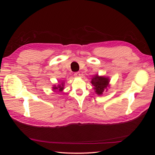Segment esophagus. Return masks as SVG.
<instances>
[{
  "instance_id": "1",
  "label": "esophagus",
  "mask_w": 155,
  "mask_h": 155,
  "mask_svg": "<svg viewBox=\"0 0 155 155\" xmlns=\"http://www.w3.org/2000/svg\"><path fill=\"white\" fill-rule=\"evenodd\" d=\"M74 77H76V78H79V76H80V73H79V72H75L74 74Z\"/></svg>"
}]
</instances>
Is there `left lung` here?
<instances>
[{
  "label": "left lung",
  "instance_id": "left-lung-1",
  "mask_svg": "<svg viewBox=\"0 0 155 155\" xmlns=\"http://www.w3.org/2000/svg\"><path fill=\"white\" fill-rule=\"evenodd\" d=\"M109 81L110 79L108 77L99 76L98 75H95L92 78L91 83L97 95H102L104 91L107 90Z\"/></svg>",
  "mask_w": 155,
  "mask_h": 155
}]
</instances>
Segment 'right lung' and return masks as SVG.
I'll return each mask as SVG.
<instances>
[{
  "mask_svg": "<svg viewBox=\"0 0 155 155\" xmlns=\"http://www.w3.org/2000/svg\"><path fill=\"white\" fill-rule=\"evenodd\" d=\"M53 91H55V92H61L63 91L64 89V83L62 82L61 84H59L58 85H54L53 87Z\"/></svg>",
  "mask_w": 155,
  "mask_h": 155,
  "instance_id": "obj_1",
  "label": "right lung"
}]
</instances>
